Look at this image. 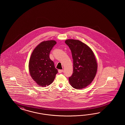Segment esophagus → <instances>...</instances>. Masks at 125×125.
<instances>
[{"label": "esophagus", "mask_w": 125, "mask_h": 125, "mask_svg": "<svg viewBox=\"0 0 125 125\" xmlns=\"http://www.w3.org/2000/svg\"><path fill=\"white\" fill-rule=\"evenodd\" d=\"M63 70H59L58 71V72H59V73H62V72H63Z\"/></svg>", "instance_id": "obj_1"}]
</instances>
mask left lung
Here are the masks:
<instances>
[{"mask_svg":"<svg viewBox=\"0 0 125 125\" xmlns=\"http://www.w3.org/2000/svg\"><path fill=\"white\" fill-rule=\"evenodd\" d=\"M72 53L73 72L69 81L72 87L80 89L87 87L96 76L98 65L94 54L86 44L77 40L65 41Z\"/></svg>","mask_w":125,"mask_h":125,"instance_id":"left-lung-1","label":"left lung"}]
</instances>
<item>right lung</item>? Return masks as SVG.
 Here are the masks:
<instances>
[{"label": "right lung", "mask_w": 125, "mask_h": 125, "mask_svg": "<svg viewBox=\"0 0 125 125\" xmlns=\"http://www.w3.org/2000/svg\"><path fill=\"white\" fill-rule=\"evenodd\" d=\"M56 44L54 40L41 42L33 50L31 54L29 70L31 76L39 86L46 87L53 83L58 70L49 54Z\"/></svg>", "instance_id": "add662e5"}]
</instances>
